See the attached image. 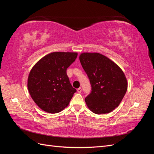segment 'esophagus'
Segmentation results:
<instances>
[{"label":"esophagus","mask_w":154,"mask_h":154,"mask_svg":"<svg viewBox=\"0 0 154 154\" xmlns=\"http://www.w3.org/2000/svg\"><path fill=\"white\" fill-rule=\"evenodd\" d=\"M77 91H78V93H81V92H82V88H81V87L78 88V89H77Z\"/></svg>","instance_id":"34e87169"}]
</instances>
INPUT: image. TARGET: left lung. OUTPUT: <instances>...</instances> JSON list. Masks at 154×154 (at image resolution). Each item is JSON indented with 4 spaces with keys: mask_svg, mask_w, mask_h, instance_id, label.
<instances>
[{
    "mask_svg": "<svg viewBox=\"0 0 154 154\" xmlns=\"http://www.w3.org/2000/svg\"><path fill=\"white\" fill-rule=\"evenodd\" d=\"M79 58L92 87L91 94L85 98L88 108L96 114L110 112L119 106L127 92L128 83L124 72L100 53H83Z\"/></svg>",
    "mask_w": 154,
    "mask_h": 154,
    "instance_id": "obj_1",
    "label": "left lung"
}]
</instances>
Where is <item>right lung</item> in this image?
I'll return each instance as SVG.
<instances>
[{
	"label": "right lung",
	"mask_w": 154,
	"mask_h": 154,
	"mask_svg": "<svg viewBox=\"0 0 154 154\" xmlns=\"http://www.w3.org/2000/svg\"><path fill=\"white\" fill-rule=\"evenodd\" d=\"M77 56V53H51L31 69L27 80L29 92L35 103L46 112H61L68 106L76 92L66 71Z\"/></svg>",
	"instance_id": "obj_1"
}]
</instances>
